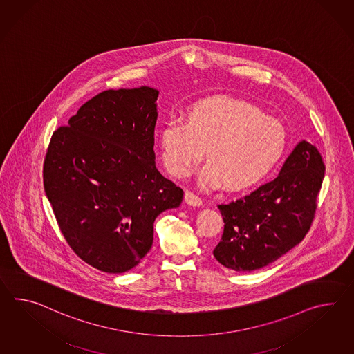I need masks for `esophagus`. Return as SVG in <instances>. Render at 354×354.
<instances>
[{"label":"esophagus","instance_id":"obj_1","mask_svg":"<svg viewBox=\"0 0 354 354\" xmlns=\"http://www.w3.org/2000/svg\"><path fill=\"white\" fill-rule=\"evenodd\" d=\"M184 199L190 206H194V207L202 206V199L199 198L198 196H196L194 193H192L190 190H185V197H184Z\"/></svg>","mask_w":354,"mask_h":354}]
</instances>
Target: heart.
<instances>
[{
    "mask_svg": "<svg viewBox=\"0 0 354 354\" xmlns=\"http://www.w3.org/2000/svg\"><path fill=\"white\" fill-rule=\"evenodd\" d=\"M207 148L209 161L199 174L206 188H248L265 178L286 148L280 121L256 104L230 95H214L192 104L185 119L171 118L161 131L165 166L183 176L198 165Z\"/></svg>",
    "mask_w": 354,
    "mask_h": 354,
    "instance_id": "obj_1",
    "label": "heart"
}]
</instances>
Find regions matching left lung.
I'll return each instance as SVG.
<instances>
[{
    "mask_svg": "<svg viewBox=\"0 0 354 354\" xmlns=\"http://www.w3.org/2000/svg\"><path fill=\"white\" fill-rule=\"evenodd\" d=\"M324 175L319 149L299 142L274 180L218 205L225 225L215 259L234 271H253L301 243L315 218Z\"/></svg>",
    "mask_w": 354,
    "mask_h": 354,
    "instance_id": "left-lung-1",
    "label": "left lung"
}]
</instances>
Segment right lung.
I'll return each instance as SVG.
<instances>
[{
	"mask_svg": "<svg viewBox=\"0 0 354 354\" xmlns=\"http://www.w3.org/2000/svg\"><path fill=\"white\" fill-rule=\"evenodd\" d=\"M158 91L109 89L52 134L44 184L61 233L104 272L136 268L153 243L156 217L184 192L155 164Z\"/></svg>",
	"mask_w": 354,
	"mask_h": 354,
	"instance_id": "obj_1",
	"label": "right lung"
}]
</instances>
